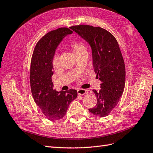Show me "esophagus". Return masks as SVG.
I'll use <instances>...</instances> for the list:
<instances>
[{"label": "esophagus", "mask_w": 153, "mask_h": 153, "mask_svg": "<svg viewBox=\"0 0 153 153\" xmlns=\"http://www.w3.org/2000/svg\"><path fill=\"white\" fill-rule=\"evenodd\" d=\"M77 93H78V94H79V95H84V94L88 93V91H87V90H85V89H78Z\"/></svg>", "instance_id": "34e87169"}]
</instances>
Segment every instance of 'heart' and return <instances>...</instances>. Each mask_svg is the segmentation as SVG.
Returning a JSON list of instances; mask_svg holds the SVG:
<instances>
[{
  "instance_id": "heart-1",
  "label": "heart",
  "mask_w": 153,
  "mask_h": 153,
  "mask_svg": "<svg viewBox=\"0 0 153 153\" xmlns=\"http://www.w3.org/2000/svg\"><path fill=\"white\" fill-rule=\"evenodd\" d=\"M69 46L71 47L74 54L76 55L82 52H86V49L84 45L79 41L74 40L70 42ZM52 64L54 68H57L59 65V56L58 54H55L53 57Z\"/></svg>"
}]
</instances>
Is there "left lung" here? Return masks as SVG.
Masks as SVG:
<instances>
[{"label": "left lung", "instance_id": "left-lung-1", "mask_svg": "<svg viewBox=\"0 0 153 153\" xmlns=\"http://www.w3.org/2000/svg\"><path fill=\"white\" fill-rule=\"evenodd\" d=\"M70 28L91 47L94 71L102 82L99 91L93 90L97 104L89 111L96 117L108 116L118 104L125 87V64L117 40L100 27L77 25Z\"/></svg>", "mask_w": 153, "mask_h": 153}]
</instances>
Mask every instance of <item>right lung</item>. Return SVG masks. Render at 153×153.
<instances>
[{"label": "right lung", "mask_w": 153, "mask_h": 153, "mask_svg": "<svg viewBox=\"0 0 153 153\" xmlns=\"http://www.w3.org/2000/svg\"><path fill=\"white\" fill-rule=\"evenodd\" d=\"M72 33L68 27L48 32L38 41L33 53L30 75L31 93L36 104L51 121L62 118L69 104L77 97L75 89L60 92L53 89L51 79L56 48L65 35Z\"/></svg>", "instance_id": "right-lung-1"}]
</instances>
